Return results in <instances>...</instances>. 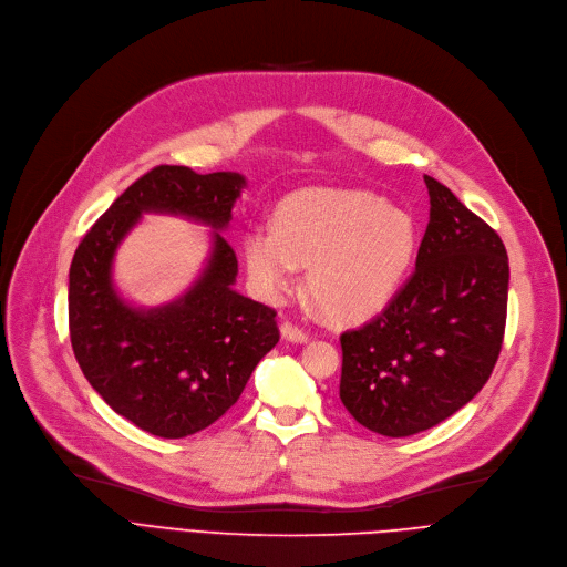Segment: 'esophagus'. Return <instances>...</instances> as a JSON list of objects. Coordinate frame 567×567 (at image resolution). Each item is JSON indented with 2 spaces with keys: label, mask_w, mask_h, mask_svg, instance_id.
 <instances>
[{
  "label": "esophagus",
  "mask_w": 567,
  "mask_h": 567,
  "mask_svg": "<svg viewBox=\"0 0 567 567\" xmlns=\"http://www.w3.org/2000/svg\"><path fill=\"white\" fill-rule=\"evenodd\" d=\"M281 337H284L286 341H292V343H307V341H309L307 331L295 327L292 322H281Z\"/></svg>",
  "instance_id": "1"
}]
</instances>
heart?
Segmentation results:
<instances>
[{"label":"heart","mask_w":567,"mask_h":567,"mask_svg":"<svg viewBox=\"0 0 567 567\" xmlns=\"http://www.w3.org/2000/svg\"><path fill=\"white\" fill-rule=\"evenodd\" d=\"M414 219L357 189H302L275 213V230L251 228L245 262L262 297L281 299L307 268L305 290L334 324L378 316L405 281L416 256Z\"/></svg>","instance_id":"b5f03b06"}]
</instances>
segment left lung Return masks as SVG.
<instances>
[{"label": "left lung", "mask_w": 567, "mask_h": 567, "mask_svg": "<svg viewBox=\"0 0 567 567\" xmlns=\"http://www.w3.org/2000/svg\"><path fill=\"white\" fill-rule=\"evenodd\" d=\"M430 221L416 270L369 324L341 334V401L357 423L410 437L485 386L502 352L508 254L478 215L423 176Z\"/></svg>", "instance_id": "8db88e82"}]
</instances>
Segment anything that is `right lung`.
<instances>
[{
    "instance_id": "add662e5",
    "label": "right lung",
    "mask_w": 567,
    "mask_h": 567,
    "mask_svg": "<svg viewBox=\"0 0 567 567\" xmlns=\"http://www.w3.org/2000/svg\"><path fill=\"white\" fill-rule=\"evenodd\" d=\"M245 185L233 172L159 164L116 198L73 256L69 324L80 369L116 414L155 437L181 440L213 425L279 343L277 311L233 290L238 258L219 233ZM144 212L216 228L203 277L155 310L130 308L111 281L113 254Z\"/></svg>"
}]
</instances>
